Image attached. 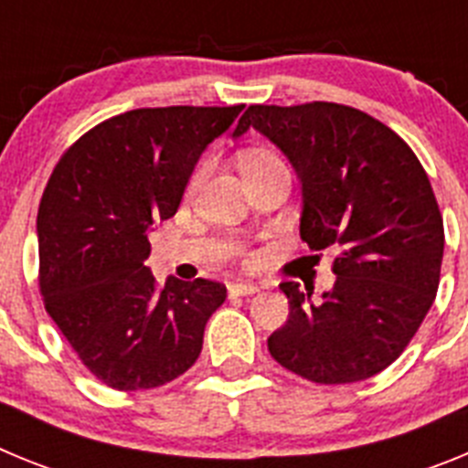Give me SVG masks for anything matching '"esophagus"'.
I'll use <instances>...</instances> for the list:
<instances>
[{"label":"esophagus","mask_w":468,"mask_h":468,"mask_svg":"<svg viewBox=\"0 0 468 468\" xmlns=\"http://www.w3.org/2000/svg\"><path fill=\"white\" fill-rule=\"evenodd\" d=\"M229 295H255L260 292V288L255 283H246V281H237V283H229Z\"/></svg>","instance_id":"esophagus-1"}]
</instances>
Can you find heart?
I'll use <instances>...</instances> for the list:
<instances>
[{
	"label": "heart",
	"mask_w": 468,
	"mask_h": 468,
	"mask_svg": "<svg viewBox=\"0 0 468 468\" xmlns=\"http://www.w3.org/2000/svg\"><path fill=\"white\" fill-rule=\"evenodd\" d=\"M281 164H283V159H281L279 154H274V152H270V150H253V152H246V154L241 156L243 173L262 171V168L281 166ZM204 176H206V166H198L197 173H194V176H192V183H189V189L198 187V185H201V180H204Z\"/></svg>",
	"instance_id": "heart-1"
}]
</instances>
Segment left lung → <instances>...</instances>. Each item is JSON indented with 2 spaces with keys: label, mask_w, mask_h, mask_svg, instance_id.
Listing matches in <instances>:
<instances>
[{
  "label": "left lung",
  "mask_w": 468,
  "mask_h": 468,
  "mask_svg": "<svg viewBox=\"0 0 468 468\" xmlns=\"http://www.w3.org/2000/svg\"><path fill=\"white\" fill-rule=\"evenodd\" d=\"M253 126L291 159L302 183L300 237L335 250V285L285 281L291 314L270 335L276 363L316 384L382 373L410 345L436 300L443 218L427 171L400 135L337 102L250 105L234 138ZM318 258V255H316Z\"/></svg>",
  "instance_id": "left-lung-1"
}]
</instances>
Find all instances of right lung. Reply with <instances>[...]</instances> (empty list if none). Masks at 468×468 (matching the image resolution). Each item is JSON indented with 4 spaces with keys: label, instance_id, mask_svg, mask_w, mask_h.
<instances>
[{
    "label": "right lung",
    "instance_id": "add662e5",
    "mask_svg": "<svg viewBox=\"0 0 468 468\" xmlns=\"http://www.w3.org/2000/svg\"><path fill=\"white\" fill-rule=\"evenodd\" d=\"M243 105L143 107L81 135L60 156L37 213L39 288L80 361L119 391L187 373L227 288L144 267L152 227L173 218L201 152Z\"/></svg>",
    "mask_w": 468,
    "mask_h": 468
}]
</instances>
